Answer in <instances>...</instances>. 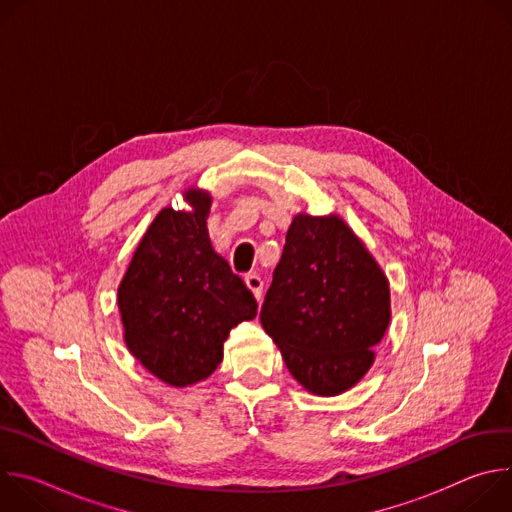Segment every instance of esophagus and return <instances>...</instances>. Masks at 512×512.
I'll list each match as a JSON object with an SVG mask.
<instances>
[{
	"instance_id": "obj_1",
	"label": "esophagus",
	"mask_w": 512,
	"mask_h": 512,
	"mask_svg": "<svg viewBox=\"0 0 512 512\" xmlns=\"http://www.w3.org/2000/svg\"><path fill=\"white\" fill-rule=\"evenodd\" d=\"M245 283H247V287L253 291V296H255V300L259 302L261 300V296H263V281H261V277L259 275H247L245 277Z\"/></svg>"
}]
</instances>
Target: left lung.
I'll return each mask as SVG.
<instances>
[{"label":"left lung","mask_w":512,"mask_h":512,"mask_svg":"<svg viewBox=\"0 0 512 512\" xmlns=\"http://www.w3.org/2000/svg\"><path fill=\"white\" fill-rule=\"evenodd\" d=\"M259 318L304 389L340 395L367 375L389 328V281L340 216L300 212Z\"/></svg>","instance_id":"obj_1"}]
</instances>
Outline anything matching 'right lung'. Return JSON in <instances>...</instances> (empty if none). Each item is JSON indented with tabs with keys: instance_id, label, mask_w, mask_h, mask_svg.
Wrapping results in <instances>:
<instances>
[{
	"instance_id": "obj_1",
	"label": "right lung",
	"mask_w": 512,
	"mask_h": 512,
	"mask_svg": "<svg viewBox=\"0 0 512 512\" xmlns=\"http://www.w3.org/2000/svg\"><path fill=\"white\" fill-rule=\"evenodd\" d=\"M192 210L162 208L119 283L129 352L172 387L208 379L229 332L257 316V302L208 239L210 194L188 188Z\"/></svg>"
}]
</instances>
